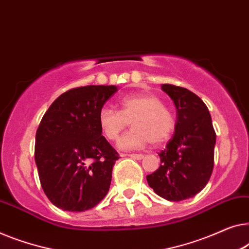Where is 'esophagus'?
Masks as SVG:
<instances>
[{
  "instance_id": "34e87169",
  "label": "esophagus",
  "mask_w": 249,
  "mask_h": 249,
  "mask_svg": "<svg viewBox=\"0 0 249 249\" xmlns=\"http://www.w3.org/2000/svg\"><path fill=\"white\" fill-rule=\"evenodd\" d=\"M127 156L133 158V160H142L143 158L142 154H130V155H127Z\"/></svg>"
}]
</instances>
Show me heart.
<instances>
[{"instance_id": "b5f03b06", "label": "heart", "mask_w": 249, "mask_h": 249, "mask_svg": "<svg viewBox=\"0 0 249 249\" xmlns=\"http://www.w3.org/2000/svg\"><path fill=\"white\" fill-rule=\"evenodd\" d=\"M120 110L104 107L99 112L103 136L116 142L131 122L132 129L119 142L121 149H138L149 142L153 145L166 142L174 129V118L160 99L153 94H135L120 100Z\"/></svg>"}]
</instances>
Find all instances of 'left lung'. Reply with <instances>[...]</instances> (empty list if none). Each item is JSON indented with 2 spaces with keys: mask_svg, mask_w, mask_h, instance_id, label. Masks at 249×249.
<instances>
[{
  "mask_svg": "<svg viewBox=\"0 0 249 249\" xmlns=\"http://www.w3.org/2000/svg\"><path fill=\"white\" fill-rule=\"evenodd\" d=\"M175 104L174 136L160 154V166L147 175L148 185L168 201L193 197L210 179L213 169L215 132L207 106L184 88L161 84Z\"/></svg>",
  "mask_w": 249,
  "mask_h": 249,
  "instance_id": "1",
  "label": "left lung"
}]
</instances>
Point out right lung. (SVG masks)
<instances>
[{
  "label": "right lung",
  "mask_w": 249,
  "mask_h": 249,
  "mask_svg": "<svg viewBox=\"0 0 249 249\" xmlns=\"http://www.w3.org/2000/svg\"><path fill=\"white\" fill-rule=\"evenodd\" d=\"M116 85L71 89L53 101L36 133L35 160L41 187L53 205L81 212L110 189L119 155L104 138L99 112Z\"/></svg>",
  "instance_id": "obj_1"
}]
</instances>
